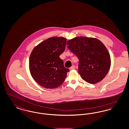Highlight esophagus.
<instances>
[{
    "label": "esophagus",
    "instance_id": "34e87169",
    "mask_svg": "<svg viewBox=\"0 0 129 129\" xmlns=\"http://www.w3.org/2000/svg\"><path fill=\"white\" fill-rule=\"evenodd\" d=\"M75 66L74 65H73L70 68V70H72L75 69Z\"/></svg>",
    "mask_w": 129,
    "mask_h": 129
}]
</instances>
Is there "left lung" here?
I'll return each mask as SVG.
<instances>
[{"label": "left lung", "instance_id": "obj_1", "mask_svg": "<svg viewBox=\"0 0 129 129\" xmlns=\"http://www.w3.org/2000/svg\"><path fill=\"white\" fill-rule=\"evenodd\" d=\"M67 44L79 60L78 73L83 80L94 84L104 78L110 68L111 58L104 43L96 38L77 37Z\"/></svg>", "mask_w": 129, "mask_h": 129}]
</instances>
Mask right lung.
I'll return each instance as SVG.
<instances>
[{
  "label": "right lung",
  "mask_w": 129,
  "mask_h": 129,
  "mask_svg": "<svg viewBox=\"0 0 129 129\" xmlns=\"http://www.w3.org/2000/svg\"><path fill=\"white\" fill-rule=\"evenodd\" d=\"M67 39L64 37L48 38L39 43L31 53L29 68L37 83L46 88L61 85L69 69L64 66L59 55L65 51Z\"/></svg>",
  "instance_id": "1"
}]
</instances>
